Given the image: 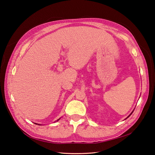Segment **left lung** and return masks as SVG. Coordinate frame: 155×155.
<instances>
[{"label":"left lung","mask_w":155,"mask_h":155,"mask_svg":"<svg viewBox=\"0 0 155 155\" xmlns=\"http://www.w3.org/2000/svg\"><path fill=\"white\" fill-rule=\"evenodd\" d=\"M133 111H134V110H133ZM133 111H132V113H131V114H130V115H129V116H128V117H127V118H128V117H129V116H130V115H131V114H132V113H133ZM127 118H126V119H127Z\"/></svg>","instance_id":"obj_1"}]
</instances>
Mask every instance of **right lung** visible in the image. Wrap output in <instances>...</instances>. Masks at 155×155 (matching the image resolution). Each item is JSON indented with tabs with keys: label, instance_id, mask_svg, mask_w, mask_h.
<instances>
[{
	"label": "right lung",
	"instance_id": "add662e5",
	"mask_svg": "<svg viewBox=\"0 0 155 155\" xmlns=\"http://www.w3.org/2000/svg\"><path fill=\"white\" fill-rule=\"evenodd\" d=\"M59 120H60V118H59L58 120H57V121H58ZM35 124H36V125H40V124H37V123H35Z\"/></svg>",
	"mask_w": 155,
	"mask_h": 155
}]
</instances>
